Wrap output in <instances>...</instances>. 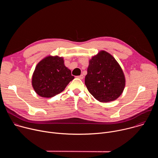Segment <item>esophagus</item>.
<instances>
[{
    "label": "esophagus",
    "mask_w": 158,
    "mask_h": 158,
    "mask_svg": "<svg viewBox=\"0 0 158 158\" xmlns=\"http://www.w3.org/2000/svg\"><path fill=\"white\" fill-rule=\"evenodd\" d=\"M77 77H78L79 79H83V78H84V76L82 74V75H81V76H77Z\"/></svg>",
    "instance_id": "1"
}]
</instances>
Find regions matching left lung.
<instances>
[{"label": "left lung", "mask_w": 158, "mask_h": 158, "mask_svg": "<svg viewBox=\"0 0 158 158\" xmlns=\"http://www.w3.org/2000/svg\"><path fill=\"white\" fill-rule=\"evenodd\" d=\"M85 84L96 100L109 102L115 101L122 94L126 79L115 58L105 51H100L89 61Z\"/></svg>", "instance_id": "1"}]
</instances>
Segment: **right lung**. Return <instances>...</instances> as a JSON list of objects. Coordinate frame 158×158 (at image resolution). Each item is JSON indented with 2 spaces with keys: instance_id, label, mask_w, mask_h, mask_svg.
<instances>
[{
  "instance_id": "add662e5",
  "label": "right lung",
  "mask_w": 158,
  "mask_h": 158,
  "mask_svg": "<svg viewBox=\"0 0 158 158\" xmlns=\"http://www.w3.org/2000/svg\"><path fill=\"white\" fill-rule=\"evenodd\" d=\"M74 79L62 57L49 55L37 64L32 76V85L39 96L49 98L62 92Z\"/></svg>"
}]
</instances>
